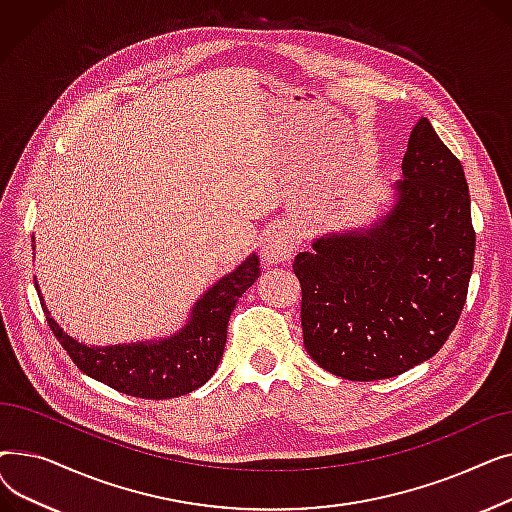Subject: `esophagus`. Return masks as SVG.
Segmentation results:
<instances>
[{
	"mask_svg": "<svg viewBox=\"0 0 512 512\" xmlns=\"http://www.w3.org/2000/svg\"><path fill=\"white\" fill-rule=\"evenodd\" d=\"M294 245L297 242H294L292 230L284 224H278L261 240V255L267 263H284L292 257V251L297 249Z\"/></svg>",
	"mask_w": 512,
	"mask_h": 512,
	"instance_id": "esophagus-1",
	"label": "esophagus"
}]
</instances>
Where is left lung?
I'll list each match as a JSON object with an SVG mask.
<instances>
[{
  "instance_id": "left-lung-1",
  "label": "left lung",
  "mask_w": 512,
  "mask_h": 512,
  "mask_svg": "<svg viewBox=\"0 0 512 512\" xmlns=\"http://www.w3.org/2000/svg\"><path fill=\"white\" fill-rule=\"evenodd\" d=\"M400 168L384 213L313 238L292 263L307 353L344 380H386L432 359L467 299L475 232L461 161L419 118Z\"/></svg>"
}]
</instances>
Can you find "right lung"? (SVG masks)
<instances>
[{"label":"right lung","instance_id":"right-lung-1","mask_svg":"<svg viewBox=\"0 0 512 512\" xmlns=\"http://www.w3.org/2000/svg\"><path fill=\"white\" fill-rule=\"evenodd\" d=\"M257 278L259 257L251 253L236 270L201 294L184 326L174 334L107 346L85 344L64 332L47 309L37 280L35 288L53 336L60 340L80 371L122 394L164 400L201 388L215 373L224 355L230 313Z\"/></svg>","mask_w":512,"mask_h":512}]
</instances>
